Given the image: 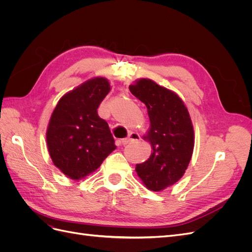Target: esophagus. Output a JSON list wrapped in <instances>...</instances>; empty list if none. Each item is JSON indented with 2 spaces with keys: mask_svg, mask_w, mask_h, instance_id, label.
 <instances>
[{
  "mask_svg": "<svg viewBox=\"0 0 252 252\" xmlns=\"http://www.w3.org/2000/svg\"><path fill=\"white\" fill-rule=\"evenodd\" d=\"M139 140H140V134L131 131V132H129V134H128V136H127L126 139H123V140L121 141V143L123 144V145H127L129 143L134 142V141H139Z\"/></svg>",
  "mask_w": 252,
  "mask_h": 252,
  "instance_id": "1",
  "label": "esophagus"
}]
</instances>
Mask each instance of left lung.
I'll list each match as a JSON object with an SVG mask.
<instances>
[{"label":"left lung","mask_w":252,"mask_h":252,"mask_svg":"<svg viewBox=\"0 0 252 252\" xmlns=\"http://www.w3.org/2000/svg\"><path fill=\"white\" fill-rule=\"evenodd\" d=\"M130 93L147 107L150 127L144 140L151 145L146 162L135 171L152 191H162L185 173L194 147L191 118L184 101L172 90L142 78L129 86Z\"/></svg>","instance_id":"obj_1"}]
</instances>
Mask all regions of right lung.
I'll list each match as a JSON object with an SVG mask.
<instances>
[{
  "instance_id": "obj_1",
  "label": "right lung",
  "mask_w": 252,
  "mask_h": 252,
  "mask_svg": "<svg viewBox=\"0 0 252 252\" xmlns=\"http://www.w3.org/2000/svg\"><path fill=\"white\" fill-rule=\"evenodd\" d=\"M111 87L103 77L93 78L60 98L49 120L46 141L57 168L79 181L94 172L116 149L107 122L97 108Z\"/></svg>"
}]
</instances>
